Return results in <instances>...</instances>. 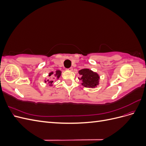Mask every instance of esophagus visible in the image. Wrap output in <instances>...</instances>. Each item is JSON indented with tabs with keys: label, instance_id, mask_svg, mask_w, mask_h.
<instances>
[{
	"label": "esophagus",
	"instance_id": "34e87169",
	"mask_svg": "<svg viewBox=\"0 0 146 146\" xmlns=\"http://www.w3.org/2000/svg\"><path fill=\"white\" fill-rule=\"evenodd\" d=\"M72 69H73V68L71 67V68H69V69H68V70H72Z\"/></svg>",
	"mask_w": 146,
	"mask_h": 146
}]
</instances>
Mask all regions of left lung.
<instances>
[{"label": "left lung", "instance_id": "1", "mask_svg": "<svg viewBox=\"0 0 146 146\" xmlns=\"http://www.w3.org/2000/svg\"><path fill=\"white\" fill-rule=\"evenodd\" d=\"M78 73L82 76V85L87 88H94L99 84V75L88 69H83Z\"/></svg>", "mask_w": 146, "mask_h": 146}]
</instances>
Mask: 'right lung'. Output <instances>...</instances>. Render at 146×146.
Listing matches in <instances>:
<instances>
[{"mask_svg":"<svg viewBox=\"0 0 146 146\" xmlns=\"http://www.w3.org/2000/svg\"><path fill=\"white\" fill-rule=\"evenodd\" d=\"M61 72L60 70H56V73L55 74V76L57 77V78H58L60 77V76H61ZM53 74H54V72H52L49 73V75H48V76L50 77V76H52V75H53ZM45 82H46V81H45ZM47 82H48V83H49L50 85H52V83H53V82H54V81H52V80H47Z\"/></svg>","mask_w":146,"mask_h":146,"instance_id":"obj_1","label":"right lung"}]
</instances>
